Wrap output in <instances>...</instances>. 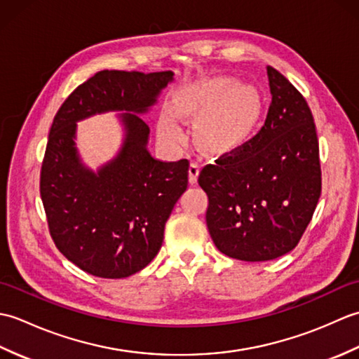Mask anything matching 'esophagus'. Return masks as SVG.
<instances>
[{"mask_svg": "<svg viewBox=\"0 0 359 359\" xmlns=\"http://www.w3.org/2000/svg\"><path fill=\"white\" fill-rule=\"evenodd\" d=\"M201 171V165L197 162H191L189 163V170H188V175H189V184L194 185L197 182V175H199Z\"/></svg>", "mask_w": 359, "mask_h": 359, "instance_id": "34e87169", "label": "esophagus"}]
</instances>
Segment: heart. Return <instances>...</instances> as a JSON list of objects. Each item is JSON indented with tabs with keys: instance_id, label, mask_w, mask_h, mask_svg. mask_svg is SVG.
Wrapping results in <instances>:
<instances>
[{
	"instance_id": "heart-1",
	"label": "heart",
	"mask_w": 359,
	"mask_h": 359,
	"mask_svg": "<svg viewBox=\"0 0 359 359\" xmlns=\"http://www.w3.org/2000/svg\"><path fill=\"white\" fill-rule=\"evenodd\" d=\"M175 111L196 121L197 135L205 148L228 152L238 148L256 125L261 100L251 88L241 86L231 79H219L179 95ZM158 133L171 143L184 142V131L168 114L160 118Z\"/></svg>"
}]
</instances>
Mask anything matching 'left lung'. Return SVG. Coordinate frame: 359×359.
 I'll use <instances>...</instances> for the list:
<instances>
[{
	"mask_svg": "<svg viewBox=\"0 0 359 359\" xmlns=\"http://www.w3.org/2000/svg\"><path fill=\"white\" fill-rule=\"evenodd\" d=\"M266 75L271 103L261 131L199 174L212 242L247 262L292 251L321 196L319 143L306 98L271 66Z\"/></svg>",
	"mask_w": 359,
	"mask_h": 359,
	"instance_id": "8db88e82",
	"label": "left lung"
}]
</instances>
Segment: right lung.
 <instances>
[{
  "label": "right lung",
  "mask_w": 359,
  "mask_h": 359,
  "mask_svg": "<svg viewBox=\"0 0 359 359\" xmlns=\"http://www.w3.org/2000/svg\"><path fill=\"white\" fill-rule=\"evenodd\" d=\"M172 77L171 71H100L66 98L52 121L40 179L49 231L57 248L94 276L120 279L144 269L188 187V160L152 157L140 117ZM104 111L122 112L124 143L94 172L74 144L76 121Z\"/></svg>",
  "instance_id": "add662e5"
}]
</instances>
